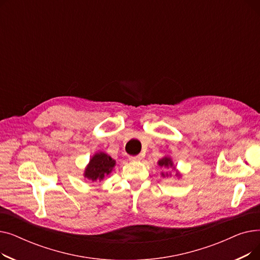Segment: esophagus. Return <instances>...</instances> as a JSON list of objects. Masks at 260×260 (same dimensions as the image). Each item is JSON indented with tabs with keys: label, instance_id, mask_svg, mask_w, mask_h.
I'll return each instance as SVG.
<instances>
[{
	"label": "esophagus",
	"instance_id": "34e87169",
	"mask_svg": "<svg viewBox=\"0 0 260 260\" xmlns=\"http://www.w3.org/2000/svg\"><path fill=\"white\" fill-rule=\"evenodd\" d=\"M142 158H143V156L139 154V155H137V156H131V157H129V160H131V161H140Z\"/></svg>",
	"mask_w": 260,
	"mask_h": 260
}]
</instances>
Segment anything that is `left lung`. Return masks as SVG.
Returning a JSON list of instances; mask_svg holds the SVG:
<instances>
[{
	"mask_svg": "<svg viewBox=\"0 0 260 260\" xmlns=\"http://www.w3.org/2000/svg\"><path fill=\"white\" fill-rule=\"evenodd\" d=\"M158 165H159L161 168H173L174 170H176L175 167H173V161H172V159H171V158H168V157H165V158L160 159V160L158 161ZM162 176H165V174H162Z\"/></svg>",
	"mask_w": 260,
	"mask_h": 260,
	"instance_id": "1",
	"label": "left lung"
}]
</instances>
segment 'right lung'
Returning a JSON list of instances; mask_svg holds the SVG:
<instances>
[{"label":"right lung","instance_id":"add662e5","mask_svg":"<svg viewBox=\"0 0 260 260\" xmlns=\"http://www.w3.org/2000/svg\"><path fill=\"white\" fill-rule=\"evenodd\" d=\"M116 165V161L105 153H98L93 155L87 166L84 177L92 181L102 180L104 176L112 172Z\"/></svg>","mask_w":260,"mask_h":260}]
</instances>
